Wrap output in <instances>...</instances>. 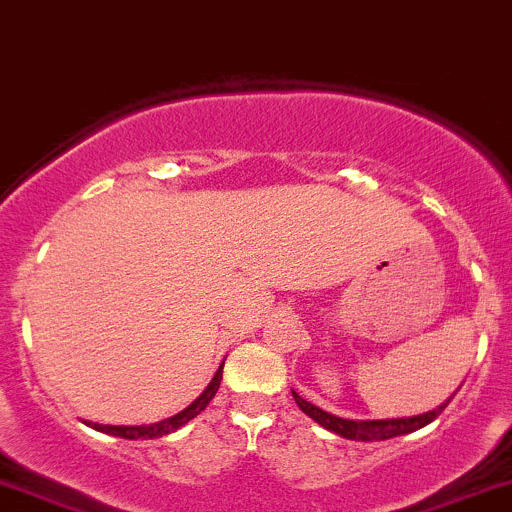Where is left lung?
Wrapping results in <instances>:
<instances>
[{"label":"left lung","instance_id":"8db88e82","mask_svg":"<svg viewBox=\"0 0 512 512\" xmlns=\"http://www.w3.org/2000/svg\"><path fill=\"white\" fill-rule=\"evenodd\" d=\"M293 398L298 403V408L310 415L317 425H322L324 430L342 434L346 439H359V442H373V439H390L398 437V434H408L420 430V427L430 425L432 420H437L442 415V410L447 408L449 400L444 405H439L437 410L425 412V415H415V417H395V420H344V417L329 415L317 405L307 403L305 398H300L298 393L293 390Z\"/></svg>","mask_w":512,"mask_h":512}]
</instances>
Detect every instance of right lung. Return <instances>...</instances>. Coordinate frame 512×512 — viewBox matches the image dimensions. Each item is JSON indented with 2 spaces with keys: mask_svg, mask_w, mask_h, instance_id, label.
Masks as SVG:
<instances>
[{
  "mask_svg": "<svg viewBox=\"0 0 512 512\" xmlns=\"http://www.w3.org/2000/svg\"><path fill=\"white\" fill-rule=\"evenodd\" d=\"M222 368L224 364L219 366V371L214 373L212 383L205 388V393L200 395V398L195 400V403L190 405V408H185L183 412H178V415L168 417V420H161V422H153V425H136V427H114V425H100V422H90L92 430L97 432H104V434H114V437H122V439H153V437H163V434H170L175 430H180L183 425H188L192 417L200 415L202 410L210 405V400L214 398V393L219 390V383H222Z\"/></svg>",
  "mask_w": 512,
  "mask_h": 512,
  "instance_id": "right-lung-1",
  "label": "right lung"
}]
</instances>
